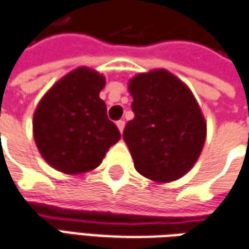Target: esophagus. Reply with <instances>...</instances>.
Instances as JSON below:
<instances>
[{"label":"esophagus","instance_id":"34e87169","mask_svg":"<svg viewBox=\"0 0 249 249\" xmlns=\"http://www.w3.org/2000/svg\"><path fill=\"white\" fill-rule=\"evenodd\" d=\"M116 124H117V126H118V129H120V132L123 133V131H124V128H125L124 120H120V121H117Z\"/></svg>","mask_w":249,"mask_h":249}]
</instances>
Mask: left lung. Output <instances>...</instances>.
I'll list each match as a JSON object with an SVG mask.
<instances>
[{
	"mask_svg": "<svg viewBox=\"0 0 249 249\" xmlns=\"http://www.w3.org/2000/svg\"><path fill=\"white\" fill-rule=\"evenodd\" d=\"M128 89L135 117L123 138L136 171L159 183L182 178L198 160L207 136L192 90L164 69L135 75Z\"/></svg>",
	"mask_w": 249,
	"mask_h": 249,
	"instance_id": "8db88e82",
	"label": "left lung"
}]
</instances>
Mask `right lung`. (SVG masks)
Wrapping results in <instances>:
<instances>
[{"label": "right lung", "mask_w": 249, "mask_h": 249, "mask_svg": "<svg viewBox=\"0 0 249 249\" xmlns=\"http://www.w3.org/2000/svg\"><path fill=\"white\" fill-rule=\"evenodd\" d=\"M106 80L88 67H78L48 90L34 111L33 132L41 156L67 175L100 165L121 133L99 98Z\"/></svg>", "instance_id": "obj_1"}]
</instances>
